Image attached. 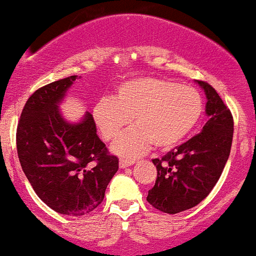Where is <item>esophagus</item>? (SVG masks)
<instances>
[{
    "label": "esophagus",
    "instance_id": "obj_1",
    "mask_svg": "<svg viewBox=\"0 0 256 256\" xmlns=\"http://www.w3.org/2000/svg\"><path fill=\"white\" fill-rule=\"evenodd\" d=\"M134 162L135 161H132V160H124V158H121V160H120V168L121 169L128 168V166L134 164Z\"/></svg>",
    "mask_w": 256,
    "mask_h": 256
}]
</instances>
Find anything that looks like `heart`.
Segmentation results:
<instances>
[{"instance_id":"obj_1","label":"heart","mask_w":256,"mask_h":256,"mask_svg":"<svg viewBox=\"0 0 256 256\" xmlns=\"http://www.w3.org/2000/svg\"><path fill=\"white\" fill-rule=\"evenodd\" d=\"M203 114V98L196 88L168 79L140 76L118 86L113 98H102L92 109L96 126L105 140L124 158L144 154L152 144L168 151L194 132Z\"/></svg>"}]
</instances>
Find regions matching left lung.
<instances>
[{
    "mask_svg": "<svg viewBox=\"0 0 256 256\" xmlns=\"http://www.w3.org/2000/svg\"><path fill=\"white\" fill-rule=\"evenodd\" d=\"M207 98L208 121L202 132L164 158H154L158 169L148 203L165 214H174L206 199L224 170L233 140V117L212 86L196 80Z\"/></svg>",
    "mask_w": 256,
    "mask_h": 256,
    "instance_id": "8db88e82",
    "label": "left lung"
}]
</instances>
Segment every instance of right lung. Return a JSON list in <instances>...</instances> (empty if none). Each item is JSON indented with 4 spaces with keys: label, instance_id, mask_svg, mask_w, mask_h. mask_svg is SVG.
<instances>
[{
    "label": "right lung",
    "instance_id": "1",
    "mask_svg": "<svg viewBox=\"0 0 256 256\" xmlns=\"http://www.w3.org/2000/svg\"><path fill=\"white\" fill-rule=\"evenodd\" d=\"M78 75L38 88L30 96L16 128V150L38 196L56 212L82 216L94 211L118 170L96 134L90 112L79 122L62 117L60 104Z\"/></svg>",
    "mask_w": 256,
    "mask_h": 256
}]
</instances>
